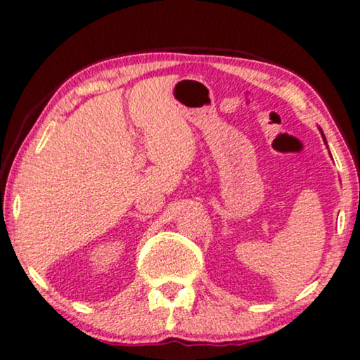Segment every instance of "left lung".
Segmentation results:
<instances>
[{
    "label": "left lung",
    "instance_id": "left-lung-1",
    "mask_svg": "<svg viewBox=\"0 0 360 360\" xmlns=\"http://www.w3.org/2000/svg\"><path fill=\"white\" fill-rule=\"evenodd\" d=\"M323 137H324V136H323Z\"/></svg>",
    "mask_w": 360,
    "mask_h": 360
}]
</instances>
